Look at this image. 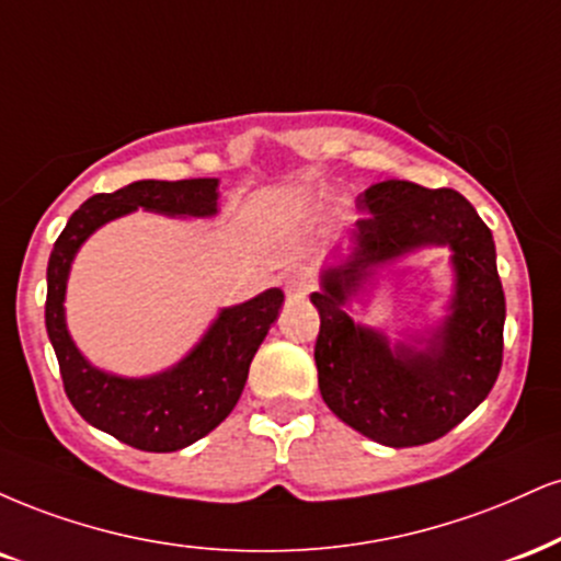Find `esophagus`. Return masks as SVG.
<instances>
[{
	"instance_id": "1",
	"label": "esophagus",
	"mask_w": 561,
	"mask_h": 561,
	"mask_svg": "<svg viewBox=\"0 0 561 561\" xmlns=\"http://www.w3.org/2000/svg\"><path fill=\"white\" fill-rule=\"evenodd\" d=\"M285 285H287L289 293H308V289L313 287V274H310L308 268L295 266V268H289V272H287Z\"/></svg>"
}]
</instances>
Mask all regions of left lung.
<instances>
[{
  "mask_svg": "<svg viewBox=\"0 0 561 561\" xmlns=\"http://www.w3.org/2000/svg\"><path fill=\"white\" fill-rule=\"evenodd\" d=\"M370 216L355 221L350 253L323 268L316 340L319 389L329 410L383 447H417L449 434L489 397L504 350V289L491 229L470 201L449 187L383 180L357 195ZM447 244L456 268L450 316L423 348L391 346L386 335L355 324L344 306L375 268L421 247Z\"/></svg>",
  "mask_w": 561,
  "mask_h": 561,
  "instance_id": "8db88e82",
  "label": "left lung"
}]
</instances>
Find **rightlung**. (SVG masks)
Segmentation results:
<instances>
[{"label":"right lung","mask_w":561,"mask_h":561,"mask_svg":"<svg viewBox=\"0 0 561 561\" xmlns=\"http://www.w3.org/2000/svg\"><path fill=\"white\" fill-rule=\"evenodd\" d=\"M138 208L206 219L219 211V180H138L114 193L88 198L67 219L49 255L46 332L59 360L67 397L93 428L106 431L135 449L178 451L204 438L232 413L248 381L255 350L279 316L285 293L272 287L240 306L221 308L198 345L178 366L161 374L127 379L91 366L67 332V276L80 245L99 227Z\"/></svg>","instance_id":"obj_1"}]
</instances>
